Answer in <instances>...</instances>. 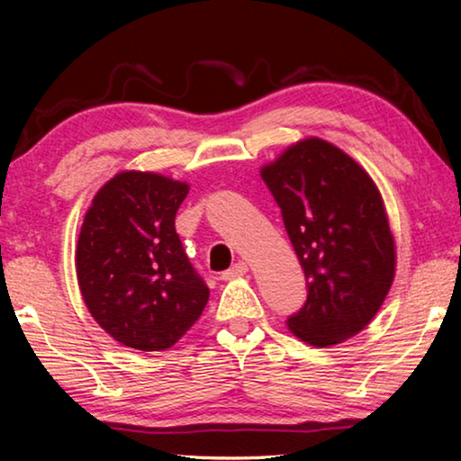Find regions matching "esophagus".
I'll list each match as a JSON object with an SVG mask.
<instances>
[{
  "label": "esophagus",
  "instance_id": "obj_1",
  "mask_svg": "<svg viewBox=\"0 0 461 461\" xmlns=\"http://www.w3.org/2000/svg\"><path fill=\"white\" fill-rule=\"evenodd\" d=\"M246 272H248V264H246V262H238L236 267H231L228 272H223L221 278H223V280H230V278H240V276H244Z\"/></svg>",
  "mask_w": 461,
  "mask_h": 461
}]
</instances>
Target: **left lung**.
I'll return each instance as SVG.
<instances>
[{
    "instance_id": "obj_1",
    "label": "left lung",
    "mask_w": 461,
    "mask_h": 461,
    "mask_svg": "<svg viewBox=\"0 0 461 461\" xmlns=\"http://www.w3.org/2000/svg\"><path fill=\"white\" fill-rule=\"evenodd\" d=\"M307 278L288 331L331 348L370 325L393 286L396 244L380 189L360 162L323 138L285 148L260 168Z\"/></svg>"
}]
</instances>
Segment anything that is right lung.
Wrapping results in <instances>:
<instances>
[{
	"label": "right lung",
	"instance_id": "1",
	"mask_svg": "<svg viewBox=\"0 0 461 461\" xmlns=\"http://www.w3.org/2000/svg\"><path fill=\"white\" fill-rule=\"evenodd\" d=\"M189 183L122 170L95 193L75 248L79 291L109 338L140 352L173 348L201 317L209 288L194 275L175 217Z\"/></svg>",
	"mask_w": 461,
	"mask_h": 461
}]
</instances>
